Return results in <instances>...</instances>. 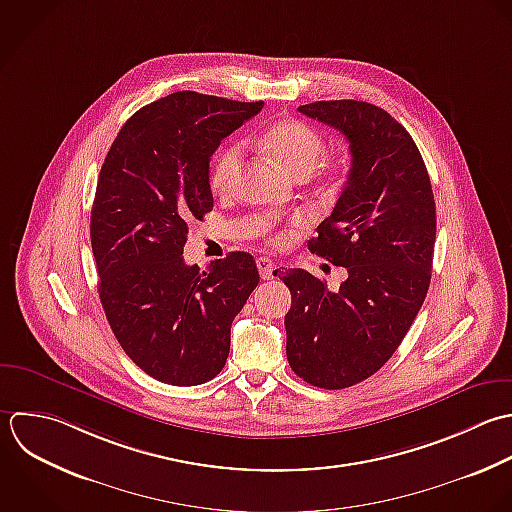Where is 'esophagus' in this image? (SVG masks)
I'll use <instances>...</instances> for the list:
<instances>
[{"instance_id":"1","label":"esophagus","mask_w":512,"mask_h":512,"mask_svg":"<svg viewBox=\"0 0 512 512\" xmlns=\"http://www.w3.org/2000/svg\"><path fill=\"white\" fill-rule=\"evenodd\" d=\"M257 269H259L261 279H273V275H275V265L269 257H259L257 259Z\"/></svg>"}]
</instances>
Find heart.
<instances>
[{
  "mask_svg": "<svg viewBox=\"0 0 512 512\" xmlns=\"http://www.w3.org/2000/svg\"><path fill=\"white\" fill-rule=\"evenodd\" d=\"M265 149L293 175H309L323 159L327 143L325 137L301 119H285L271 125L263 135ZM243 159L241 143L225 145L211 163L209 183L215 191L227 193L233 189ZM271 241L281 243L283 233L271 235Z\"/></svg>",
  "mask_w": 512,
  "mask_h": 512,
  "instance_id": "obj_1",
  "label": "heart"
}]
</instances>
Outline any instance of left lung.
Instances as JSON below:
<instances>
[{"label":"left lung","instance_id":"left-lung-1","mask_svg":"<svg viewBox=\"0 0 512 512\" xmlns=\"http://www.w3.org/2000/svg\"><path fill=\"white\" fill-rule=\"evenodd\" d=\"M299 111L339 129L351 149L347 183L309 249L347 269L339 289L305 269H277L291 291L287 359L321 389L375 375L397 351L429 291L437 211L425 161L385 109L355 99Z\"/></svg>","mask_w":512,"mask_h":512}]
</instances>
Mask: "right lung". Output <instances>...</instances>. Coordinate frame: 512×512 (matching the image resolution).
Wrapping results in <instances>:
<instances>
[{
    "label": "right lung",
    "instance_id": "right-lung-1",
    "mask_svg": "<svg viewBox=\"0 0 512 512\" xmlns=\"http://www.w3.org/2000/svg\"><path fill=\"white\" fill-rule=\"evenodd\" d=\"M263 109L177 91L133 113L103 161L91 207L99 299L127 357L149 377L193 387L225 367L231 323L259 283L249 253L185 265L189 223L213 209L209 159Z\"/></svg>",
    "mask_w": 512,
    "mask_h": 512
}]
</instances>
